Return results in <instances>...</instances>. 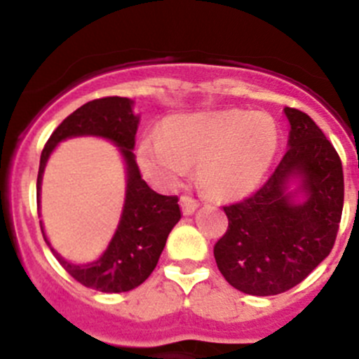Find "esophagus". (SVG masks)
I'll use <instances>...</instances> for the list:
<instances>
[{
    "label": "esophagus",
    "mask_w": 359,
    "mask_h": 359,
    "mask_svg": "<svg viewBox=\"0 0 359 359\" xmlns=\"http://www.w3.org/2000/svg\"><path fill=\"white\" fill-rule=\"evenodd\" d=\"M180 206H182L184 215H193V213L196 212L198 206H200V203L189 196H182L180 198Z\"/></svg>",
    "instance_id": "1"
}]
</instances>
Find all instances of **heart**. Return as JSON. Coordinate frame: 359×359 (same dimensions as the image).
<instances>
[{"instance_id":"heart-1","label":"heart","mask_w":359,"mask_h":359,"mask_svg":"<svg viewBox=\"0 0 359 359\" xmlns=\"http://www.w3.org/2000/svg\"><path fill=\"white\" fill-rule=\"evenodd\" d=\"M276 147L269 116L231 109L172 119L159 137L140 140L137 158L144 173L163 187H175L198 163L203 189L217 198H241L259 186Z\"/></svg>"}]
</instances>
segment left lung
Masks as SVG:
<instances>
[{"instance_id":"1","label":"left lung","mask_w":359,"mask_h":359,"mask_svg":"<svg viewBox=\"0 0 359 359\" xmlns=\"http://www.w3.org/2000/svg\"><path fill=\"white\" fill-rule=\"evenodd\" d=\"M287 153L253 196L224 206L229 227L213 247L227 283L248 295L299 285L334 248L344 206L339 154L320 126L285 107Z\"/></svg>"}]
</instances>
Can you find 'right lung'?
<instances>
[{
    "instance_id": "right-lung-1",
    "label": "right lung",
    "mask_w": 359,
    "mask_h": 359,
    "mask_svg": "<svg viewBox=\"0 0 359 359\" xmlns=\"http://www.w3.org/2000/svg\"><path fill=\"white\" fill-rule=\"evenodd\" d=\"M133 104L126 97H106L86 102L57 126L39 159L38 208L45 166L60 142L74 137H99L109 140L121 154L126 173L125 203L118 227L99 259L86 264L66 260L52 247L43 220H39L43 238L64 269L85 287L104 293L128 292L142 285L156 267L170 231L180 220L179 198L158 194L140 175L133 154L140 114L133 112Z\"/></svg>"
}]
</instances>
